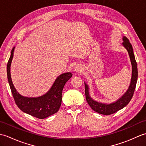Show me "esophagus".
<instances>
[{
	"label": "esophagus",
	"instance_id": "obj_1",
	"mask_svg": "<svg viewBox=\"0 0 146 146\" xmlns=\"http://www.w3.org/2000/svg\"><path fill=\"white\" fill-rule=\"evenodd\" d=\"M74 70H75V71L77 73H81L82 71V66L81 64H76V66L74 68Z\"/></svg>",
	"mask_w": 146,
	"mask_h": 146
}]
</instances>
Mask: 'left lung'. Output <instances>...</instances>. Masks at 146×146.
Returning a JSON list of instances; mask_svg holds the SVG:
<instances>
[{
    "mask_svg": "<svg viewBox=\"0 0 146 146\" xmlns=\"http://www.w3.org/2000/svg\"><path fill=\"white\" fill-rule=\"evenodd\" d=\"M123 42H122V45L128 51L132 64V78L131 83H130L128 90L123 94V95H122L116 102H113V103L110 104L100 103V102L93 100L90 97L89 94V87L88 85L85 82L86 102H88V105L90 106L92 109L94 110L95 111H97L98 113L108 115H111L117 112V111L125 107L129 103V102L131 101L133 97V95H134L138 77L137 65L135 59L132 46L131 43H130L129 40L125 36H123Z\"/></svg>",
    "mask_w": 146,
    "mask_h": 146,
    "instance_id": "8db88e82",
    "label": "left lung"
}]
</instances>
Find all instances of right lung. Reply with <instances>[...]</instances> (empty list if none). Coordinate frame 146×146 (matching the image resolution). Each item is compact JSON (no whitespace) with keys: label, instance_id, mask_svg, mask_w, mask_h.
Instances as JSON below:
<instances>
[{"label":"right lung","instance_id":"add662e5","mask_svg":"<svg viewBox=\"0 0 146 146\" xmlns=\"http://www.w3.org/2000/svg\"><path fill=\"white\" fill-rule=\"evenodd\" d=\"M15 47L12 48L7 63V73L9 86L15 104L20 109L27 114L43 119L56 113L60 109L62 100V92L64 86L71 76L70 72L61 74L56 79L50 90L39 97H26L20 95L12 83L11 76V65Z\"/></svg>","mask_w":146,"mask_h":146}]
</instances>
